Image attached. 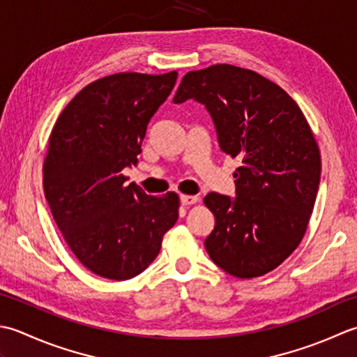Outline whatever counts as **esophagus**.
Masks as SVG:
<instances>
[{
    "label": "esophagus",
    "mask_w": 357,
    "mask_h": 357,
    "mask_svg": "<svg viewBox=\"0 0 357 357\" xmlns=\"http://www.w3.org/2000/svg\"><path fill=\"white\" fill-rule=\"evenodd\" d=\"M180 202L181 205L189 206V205H194V203H197L199 197L197 195H180Z\"/></svg>",
    "instance_id": "34e87169"
}]
</instances>
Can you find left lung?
<instances>
[{
    "label": "left lung",
    "instance_id": "1",
    "mask_svg": "<svg viewBox=\"0 0 357 357\" xmlns=\"http://www.w3.org/2000/svg\"><path fill=\"white\" fill-rule=\"evenodd\" d=\"M195 100L214 121L220 149L242 160L236 199L209 192L215 227L205 246L238 279L278 268L307 231L321 181V152L301 107L250 69L214 64L181 78L174 103Z\"/></svg>",
    "mask_w": 357,
    "mask_h": 357
}]
</instances>
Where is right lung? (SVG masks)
Instances as JSON below:
<instances>
[{"mask_svg":"<svg viewBox=\"0 0 357 357\" xmlns=\"http://www.w3.org/2000/svg\"><path fill=\"white\" fill-rule=\"evenodd\" d=\"M176 82V70L100 78L70 100L49 137L46 200L75 257L105 279L146 270L178 219L176 192L148 195L121 174L137 165L148 123Z\"/></svg>","mask_w":357,"mask_h":357,"instance_id":"obj_1","label":"right lung"}]
</instances>
